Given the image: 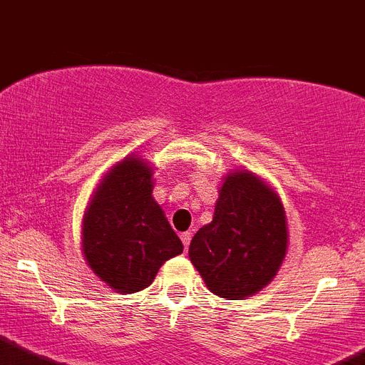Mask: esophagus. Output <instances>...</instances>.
<instances>
[{"label": "esophagus", "mask_w": 365, "mask_h": 365, "mask_svg": "<svg viewBox=\"0 0 365 365\" xmlns=\"http://www.w3.org/2000/svg\"><path fill=\"white\" fill-rule=\"evenodd\" d=\"M180 238H182V242H183V247L189 249V244H190V232H182V235H180Z\"/></svg>", "instance_id": "esophagus-1"}]
</instances>
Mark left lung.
<instances>
[{
    "label": "left lung",
    "instance_id": "1",
    "mask_svg": "<svg viewBox=\"0 0 365 365\" xmlns=\"http://www.w3.org/2000/svg\"><path fill=\"white\" fill-rule=\"evenodd\" d=\"M287 218L278 192L247 169L222 178L212 222L189 245V258L207 289L244 300L271 284L287 255Z\"/></svg>",
    "mask_w": 365,
    "mask_h": 365
}]
</instances>
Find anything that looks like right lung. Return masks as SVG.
<instances>
[{"label":"right lung","mask_w":365,"mask_h":365,"mask_svg":"<svg viewBox=\"0 0 365 365\" xmlns=\"http://www.w3.org/2000/svg\"><path fill=\"white\" fill-rule=\"evenodd\" d=\"M154 167L138 154L114 163L94 189L81 222L91 271L120 294L149 287L183 244L154 200Z\"/></svg>","instance_id":"add662e5"}]
</instances>
